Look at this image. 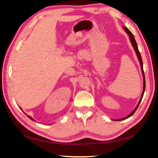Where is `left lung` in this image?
Instances as JSON below:
<instances>
[{"mask_svg": "<svg viewBox=\"0 0 158 158\" xmlns=\"http://www.w3.org/2000/svg\"><path fill=\"white\" fill-rule=\"evenodd\" d=\"M124 29L125 31H126V33L129 35V37H130V42L131 43H132V46L134 47V49H135V52H136V53H137V56H138V58H139V63H140V65H141V70H142V73H143V92H142V94H141V98H140V100L139 102L138 105L137 106H136V108L134 109V111L131 113L130 114L128 115L127 116L123 118H121V119H118V120H116V121H122V120H124V119H126L127 118L130 117L131 116H132V115L135 114V112L136 111V110H137L139 105V104L141 102V100H142V98L143 96V93H144V91H145V89H146V81H145V76H144V73H143V61H142V58H141V54H140V52H139V49H138V47H137V42H136V40L135 39V37H134V35L131 33V31L128 29L126 27H124Z\"/></svg>", "mask_w": 158, "mask_h": 158, "instance_id": "1", "label": "left lung"}]
</instances>
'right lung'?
I'll list each match as a JSON object with an SVG mask.
<instances>
[{"label":"right lung","mask_w":158,"mask_h":158,"mask_svg":"<svg viewBox=\"0 0 158 158\" xmlns=\"http://www.w3.org/2000/svg\"><path fill=\"white\" fill-rule=\"evenodd\" d=\"M29 118H31V119H33V118H31V117H29Z\"/></svg>","instance_id":"add662e5"}]
</instances>
